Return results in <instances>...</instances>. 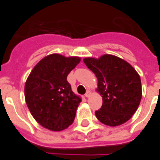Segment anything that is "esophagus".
Instances as JSON below:
<instances>
[{
    "instance_id": "34e87169",
    "label": "esophagus",
    "mask_w": 160,
    "mask_h": 160,
    "mask_svg": "<svg viewBox=\"0 0 160 160\" xmlns=\"http://www.w3.org/2000/svg\"><path fill=\"white\" fill-rule=\"evenodd\" d=\"M90 90H87V93L85 94V96H86L87 98H89V97H90Z\"/></svg>"
}]
</instances>
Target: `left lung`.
Wrapping results in <instances>:
<instances>
[{"label":"left lung","instance_id":"8db88e82","mask_svg":"<svg viewBox=\"0 0 160 160\" xmlns=\"http://www.w3.org/2000/svg\"><path fill=\"white\" fill-rule=\"evenodd\" d=\"M98 79V92L102 96V107L95 111L102 123L121 125L135 114L142 98L140 77L128 62L114 55L98 59H83Z\"/></svg>","mask_w":160,"mask_h":160}]
</instances>
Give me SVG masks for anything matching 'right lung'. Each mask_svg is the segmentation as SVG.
I'll use <instances>...</instances> for the list:
<instances>
[{"label":"right lung","mask_w":160,"mask_h":160,"mask_svg":"<svg viewBox=\"0 0 160 160\" xmlns=\"http://www.w3.org/2000/svg\"><path fill=\"white\" fill-rule=\"evenodd\" d=\"M79 62L78 57L53 53L42 59L28 77L25 102L32 117L43 128L59 131L73 123L82 99L72 91L66 78Z\"/></svg>","instance_id":"add662e5"}]
</instances>
